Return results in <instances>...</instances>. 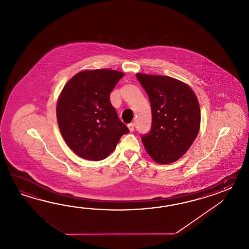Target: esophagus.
Masks as SVG:
<instances>
[{
	"instance_id": "1",
	"label": "esophagus",
	"mask_w": 249,
	"mask_h": 249,
	"mask_svg": "<svg viewBox=\"0 0 249 249\" xmlns=\"http://www.w3.org/2000/svg\"><path fill=\"white\" fill-rule=\"evenodd\" d=\"M127 127H128V129H129V131L130 132H133V130H134V124L131 123V124H127Z\"/></svg>"
}]
</instances>
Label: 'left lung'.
Returning <instances> with one entry per match:
<instances>
[{"mask_svg": "<svg viewBox=\"0 0 249 249\" xmlns=\"http://www.w3.org/2000/svg\"><path fill=\"white\" fill-rule=\"evenodd\" d=\"M147 92L152 124L142 135L143 145L155 162L171 164L191 148L200 127V107L196 94L185 83L165 75L138 73Z\"/></svg>", "mask_w": 249, "mask_h": 249, "instance_id": "8db88e82", "label": "left lung"}]
</instances>
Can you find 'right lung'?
Segmentation results:
<instances>
[{
    "mask_svg": "<svg viewBox=\"0 0 249 249\" xmlns=\"http://www.w3.org/2000/svg\"><path fill=\"white\" fill-rule=\"evenodd\" d=\"M123 76L112 69L85 70L64 86L56 109L58 127L68 146L81 158L106 159L129 132L109 99Z\"/></svg>",
    "mask_w": 249,
    "mask_h": 249,
    "instance_id": "add662e5",
    "label": "right lung"
}]
</instances>
